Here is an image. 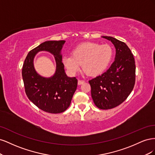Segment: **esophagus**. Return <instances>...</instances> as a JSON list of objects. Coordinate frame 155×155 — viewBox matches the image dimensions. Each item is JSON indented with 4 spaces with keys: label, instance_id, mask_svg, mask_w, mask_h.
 Wrapping results in <instances>:
<instances>
[{
    "label": "esophagus",
    "instance_id": "1",
    "mask_svg": "<svg viewBox=\"0 0 155 155\" xmlns=\"http://www.w3.org/2000/svg\"><path fill=\"white\" fill-rule=\"evenodd\" d=\"M84 83H85V81H82V80H78V85H82V84H83Z\"/></svg>",
    "mask_w": 155,
    "mask_h": 155
}]
</instances>
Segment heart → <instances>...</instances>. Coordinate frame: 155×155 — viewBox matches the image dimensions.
I'll use <instances>...</instances> for the list:
<instances>
[{"label": "heart", "mask_w": 155, "mask_h": 155, "mask_svg": "<svg viewBox=\"0 0 155 155\" xmlns=\"http://www.w3.org/2000/svg\"><path fill=\"white\" fill-rule=\"evenodd\" d=\"M113 55V49L109 45L85 43L75 48L72 55L64 56L63 63L70 74H76L82 64L83 70L87 74L95 76L108 68Z\"/></svg>", "instance_id": "obj_1"}]
</instances>
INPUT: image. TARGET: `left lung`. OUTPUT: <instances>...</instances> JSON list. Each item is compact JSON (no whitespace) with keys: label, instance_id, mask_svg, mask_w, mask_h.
Segmentation results:
<instances>
[{"label":"left lung","instance_id":"8db88e82","mask_svg":"<svg viewBox=\"0 0 155 155\" xmlns=\"http://www.w3.org/2000/svg\"><path fill=\"white\" fill-rule=\"evenodd\" d=\"M102 37L114 45L115 60L105 72L88 82L96 106L107 110L122 104L132 92L135 84L136 66L133 54L125 43L112 37Z\"/></svg>","mask_w":155,"mask_h":155}]
</instances>
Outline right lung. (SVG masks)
I'll use <instances>...</instances> for the list:
<instances>
[{"label": "right lung", "mask_w": 155, "mask_h": 155, "mask_svg": "<svg viewBox=\"0 0 155 155\" xmlns=\"http://www.w3.org/2000/svg\"><path fill=\"white\" fill-rule=\"evenodd\" d=\"M65 41H48L41 43L28 54L23 64L22 76L25 92L28 99L40 109L51 114L66 110L70 106L78 87L77 79L64 72L61 51ZM46 51L53 54L56 70L53 77L44 78L35 71L33 59L37 53Z\"/></svg>", "instance_id": "1"}]
</instances>
